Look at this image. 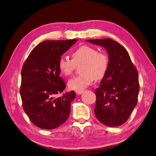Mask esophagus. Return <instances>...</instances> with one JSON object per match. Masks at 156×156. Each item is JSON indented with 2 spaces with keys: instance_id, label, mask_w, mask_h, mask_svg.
<instances>
[{
  "instance_id": "obj_1",
  "label": "esophagus",
  "mask_w": 156,
  "mask_h": 156,
  "mask_svg": "<svg viewBox=\"0 0 156 156\" xmlns=\"http://www.w3.org/2000/svg\"><path fill=\"white\" fill-rule=\"evenodd\" d=\"M83 92H84V90H78V91H76V94H78V95H80V94H82Z\"/></svg>"
}]
</instances>
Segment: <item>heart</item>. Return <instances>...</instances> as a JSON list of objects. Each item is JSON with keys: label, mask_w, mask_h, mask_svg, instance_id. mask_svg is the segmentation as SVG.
Listing matches in <instances>:
<instances>
[{"label": "heart", "mask_w": 156, "mask_h": 156, "mask_svg": "<svg viewBox=\"0 0 156 156\" xmlns=\"http://www.w3.org/2000/svg\"><path fill=\"white\" fill-rule=\"evenodd\" d=\"M80 66L82 73L76 76L68 83V86L73 90H81L85 88L96 79L102 78L109 68V58L106 53L98 51L96 48L88 45H83L74 50L72 59L61 57L58 62L59 71L63 75H71L76 65Z\"/></svg>", "instance_id": "obj_1"}]
</instances>
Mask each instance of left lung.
<instances>
[{
	"mask_svg": "<svg viewBox=\"0 0 156 156\" xmlns=\"http://www.w3.org/2000/svg\"><path fill=\"white\" fill-rule=\"evenodd\" d=\"M87 41L104 47L109 57L108 70L95 90V117L107 126H120L127 121L137 104V70L126 49L117 41L109 38Z\"/></svg>",
	"mask_w": 156,
	"mask_h": 156,
	"instance_id": "8db88e82",
	"label": "left lung"
}]
</instances>
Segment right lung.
Instances as JSON below:
<instances>
[{
	"mask_svg": "<svg viewBox=\"0 0 156 156\" xmlns=\"http://www.w3.org/2000/svg\"><path fill=\"white\" fill-rule=\"evenodd\" d=\"M78 39L45 41L30 52L22 69L20 95L24 111L39 128L53 129L70 115L74 91L63 94L66 84L60 76L58 62Z\"/></svg>",
	"mask_w": 156,
	"mask_h": 156,
	"instance_id": "right-lung-1",
	"label": "right lung"
}]
</instances>
